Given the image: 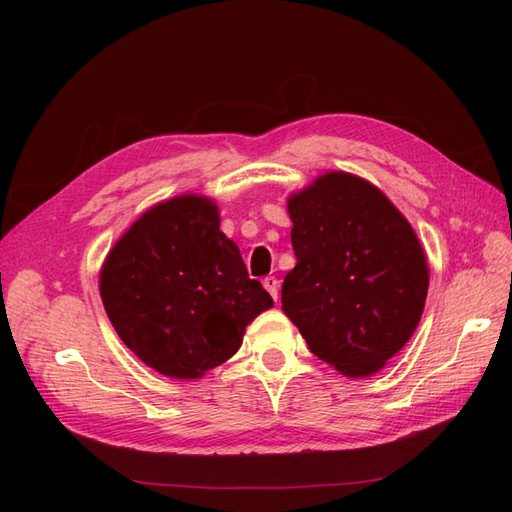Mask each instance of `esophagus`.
<instances>
[{
    "label": "esophagus",
    "mask_w": 512,
    "mask_h": 512,
    "mask_svg": "<svg viewBox=\"0 0 512 512\" xmlns=\"http://www.w3.org/2000/svg\"><path fill=\"white\" fill-rule=\"evenodd\" d=\"M262 286H265L269 290L271 297L277 301V294H280V282H277V277L273 275H267L265 280H262Z\"/></svg>",
    "instance_id": "obj_1"
}]
</instances>
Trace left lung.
I'll list each match as a JSON object with an SVG mask.
<instances>
[{
  "label": "left lung",
  "mask_w": 512,
  "mask_h": 512,
  "mask_svg": "<svg viewBox=\"0 0 512 512\" xmlns=\"http://www.w3.org/2000/svg\"><path fill=\"white\" fill-rule=\"evenodd\" d=\"M297 267L282 309L318 359L369 376L406 346L421 320L429 271L421 243L374 185L329 173L288 200Z\"/></svg>",
  "instance_id": "1"
}]
</instances>
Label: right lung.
<instances>
[{
	"mask_svg": "<svg viewBox=\"0 0 512 512\" xmlns=\"http://www.w3.org/2000/svg\"><path fill=\"white\" fill-rule=\"evenodd\" d=\"M102 303L121 342L170 378L192 380L235 354L245 327L273 305L220 232L209 198L149 209L108 254Z\"/></svg>",
	"mask_w": 512,
	"mask_h": 512,
	"instance_id": "obj_1",
	"label": "right lung"
}]
</instances>
